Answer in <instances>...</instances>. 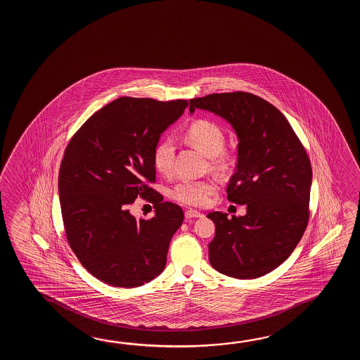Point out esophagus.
Wrapping results in <instances>:
<instances>
[{"instance_id": "esophagus-1", "label": "esophagus", "mask_w": 360, "mask_h": 360, "mask_svg": "<svg viewBox=\"0 0 360 360\" xmlns=\"http://www.w3.org/2000/svg\"><path fill=\"white\" fill-rule=\"evenodd\" d=\"M203 214H200L198 211H195V210H186L185 211V217L186 219H197V217H202Z\"/></svg>"}]
</instances>
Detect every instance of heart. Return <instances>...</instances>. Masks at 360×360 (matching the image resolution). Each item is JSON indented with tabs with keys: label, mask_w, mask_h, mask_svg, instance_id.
Wrapping results in <instances>:
<instances>
[{
	"label": "heart",
	"mask_w": 360,
	"mask_h": 360,
	"mask_svg": "<svg viewBox=\"0 0 360 360\" xmlns=\"http://www.w3.org/2000/svg\"><path fill=\"white\" fill-rule=\"evenodd\" d=\"M184 135L191 144L210 157V163L214 169H224L229 165L230 154L224 150L225 134L217 123L210 120L193 121L186 127ZM175 141L171 136H163L155 143L152 161L154 169L160 174H171L175 161ZM216 191L217 184L211 179H184L172 186L171 197L186 206L205 207L210 203Z\"/></svg>",
	"instance_id": "heart-1"
}]
</instances>
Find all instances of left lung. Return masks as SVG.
Segmentation results:
<instances>
[{
  "mask_svg": "<svg viewBox=\"0 0 360 360\" xmlns=\"http://www.w3.org/2000/svg\"><path fill=\"white\" fill-rule=\"evenodd\" d=\"M214 112L237 132V172L228 200L245 205V216L211 212L216 234L208 245L212 268L237 279L265 276L290 257L305 233L311 163L282 112L251 92L211 94L189 109Z\"/></svg>",
  "mask_w": 360,
  "mask_h": 360,
  "instance_id": "left-lung-1",
  "label": "left lung"
}]
</instances>
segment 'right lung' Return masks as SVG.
Returning a JSON list of instances; mask_svg holds the SVG:
<instances>
[{
    "instance_id": "1",
    "label": "right lung",
    "mask_w": 360,
    "mask_h": 360,
    "mask_svg": "<svg viewBox=\"0 0 360 360\" xmlns=\"http://www.w3.org/2000/svg\"><path fill=\"white\" fill-rule=\"evenodd\" d=\"M186 107L188 100L123 96L94 113L64 150L58 189L67 242L104 283L139 287L166 266L184 212L153 189L152 152ZM138 196L154 203L152 219L129 214Z\"/></svg>"
}]
</instances>
